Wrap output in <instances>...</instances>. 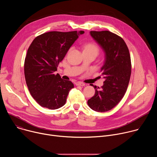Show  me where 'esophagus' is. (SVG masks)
Here are the masks:
<instances>
[{"mask_svg": "<svg viewBox=\"0 0 157 157\" xmlns=\"http://www.w3.org/2000/svg\"><path fill=\"white\" fill-rule=\"evenodd\" d=\"M76 86H85V84L84 82H76Z\"/></svg>", "mask_w": 157, "mask_h": 157, "instance_id": "34e87169", "label": "esophagus"}]
</instances>
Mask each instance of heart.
Here are the masks:
<instances>
[{"instance_id": "heart-1", "label": "heart", "mask_w": 157, "mask_h": 157, "mask_svg": "<svg viewBox=\"0 0 157 157\" xmlns=\"http://www.w3.org/2000/svg\"><path fill=\"white\" fill-rule=\"evenodd\" d=\"M91 50L95 51L97 53H98V51H99L98 47L93 43H87L83 47V52L91 51Z\"/></svg>"}]
</instances>
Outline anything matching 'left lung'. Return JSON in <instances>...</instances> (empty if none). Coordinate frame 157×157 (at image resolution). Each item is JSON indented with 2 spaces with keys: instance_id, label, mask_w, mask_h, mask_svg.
Returning <instances> with one entry per match:
<instances>
[{
  "instance_id": "1",
  "label": "left lung",
  "mask_w": 157,
  "mask_h": 157,
  "mask_svg": "<svg viewBox=\"0 0 157 157\" xmlns=\"http://www.w3.org/2000/svg\"><path fill=\"white\" fill-rule=\"evenodd\" d=\"M90 35L104 53L101 71L105 81L100 90L94 86L95 94L87 104L93 110L104 113L114 108L125 95L131 75L130 56L124 40L116 34L91 31Z\"/></svg>"
}]
</instances>
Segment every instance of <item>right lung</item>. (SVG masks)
<instances>
[{
	"mask_svg": "<svg viewBox=\"0 0 157 157\" xmlns=\"http://www.w3.org/2000/svg\"><path fill=\"white\" fill-rule=\"evenodd\" d=\"M84 31L49 32L36 37L29 47L24 64L29 90L41 106L57 109L64 105L73 82L55 72L70 47Z\"/></svg>",
	"mask_w": 157,
	"mask_h": 157,
	"instance_id": "1",
	"label": "right lung"
}]
</instances>
